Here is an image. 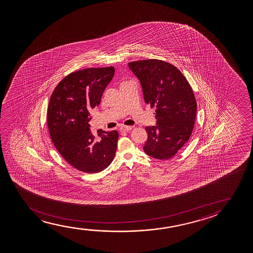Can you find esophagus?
Listing matches in <instances>:
<instances>
[{"label":"esophagus","instance_id":"obj_1","mask_svg":"<svg viewBox=\"0 0 253 253\" xmlns=\"http://www.w3.org/2000/svg\"><path fill=\"white\" fill-rule=\"evenodd\" d=\"M119 129H120V131L128 132L131 130L132 127L131 126H122Z\"/></svg>","mask_w":253,"mask_h":253}]
</instances>
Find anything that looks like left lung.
Listing matches in <instances>:
<instances>
[{"instance_id": "1", "label": "left lung", "mask_w": 253, "mask_h": 253, "mask_svg": "<svg viewBox=\"0 0 253 253\" xmlns=\"http://www.w3.org/2000/svg\"><path fill=\"white\" fill-rule=\"evenodd\" d=\"M141 84L146 104L156 107L155 126L145 129L143 150L158 160L173 157L188 141L194 128L197 104L194 91L175 66L159 59L128 63Z\"/></svg>"}]
</instances>
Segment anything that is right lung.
Here are the masks:
<instances>
[{"label": "right lung", "instance_id": "obj_1", "mask_svg": "<svg viewBox=\"0 0 253 253\" xmlns=\"http://www.w3.org/2000/svg\"><path fill=\"white\" fill-rule=\"evenodd\" d=\"M113 66L87 68L66 76L53 90L47 109L52 142L67 163L85 173H98L114 159L116 130L90 131V113L100 104L105 88L114 76Z\"/></svg>", "mask_w": 253, "mask_h": 253}]
</instances>
